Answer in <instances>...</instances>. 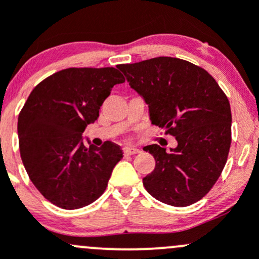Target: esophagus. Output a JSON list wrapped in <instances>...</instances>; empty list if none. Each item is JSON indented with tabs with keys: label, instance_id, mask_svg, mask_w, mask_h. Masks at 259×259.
I'll return each instance as SVG.
<instances>
[{
	"label": "esophagus",
	"instance_id": "esophagus-1",
	"mask_svg": "<svg viewBox=\"0 0 259 259\" xmlns=\"http://www.w3.org/2000/svg\"><path fill=\"white\" fill-rule=\"evenodd\" d=\"M140 150L137 148H129V146H125L124 148V154L125 155H134V154H139Z\"/></svg>",
	"mask_w": 259,
	"mask_h": 259
}]
</instances>
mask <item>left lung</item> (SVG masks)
Instances as JSON below:
<instances>
[{
	"instance_id": "left-lung-1",
	"label": "left lung",
	"mask_w": 259,
	"mask_h": 259,
	"mask_svg": "<svg viewBox=\"0 0 259 259\" xmlns=\"http://www.w3.org/2000/svg\"><path fill=\"white\" fill-rule=\"evenodd\" d=\"M130 88L149 106L151 124L176 137L166 153L145 146L155 168L143 184L155 199L187 207L202 199L221 177L232 142L228 98L204 69L177 57L160 56L119 65Z\"/></svg>"
}]
</instances>
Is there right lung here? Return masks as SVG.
<instances>
[{
  "label": "right lung",
  "instance_id": "add662e5",
  "mask_svg": "<svg viewBox=\"0 0 259 259\" xmlns=\"http://www.w3.org/2000/svg\"><path fill=\"white\" fill-rule=\"evenodd\" d=\"M125 81L114 67H70L41 81L18 115L20 154L38 192L62 209L95 202L108 187L122 150L113 142L83 144L104 100Z\"/></svg>",
  "mask_w": 259,
  "mask_h": 259
}]
</instances>
